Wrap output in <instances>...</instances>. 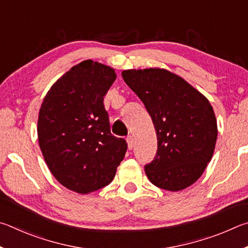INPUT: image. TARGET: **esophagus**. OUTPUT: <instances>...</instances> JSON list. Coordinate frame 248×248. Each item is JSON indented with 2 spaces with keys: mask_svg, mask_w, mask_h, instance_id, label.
<instances>
[{
  "mask_svg": "<svg viewBox=\"0 0 248 248\" xmlns=\"http://www.w3.org/2000/svg\"><path fill=\"white\" fill-rule=\"evenodd\" d=\"M126 141H127L128 149H133V147H134V138H133V136H131V135L127 136Z\"/></svg>",
  "mask_w": 248,
  "mask_h": 248,
  "instance_id": "1",
  "label": "esophagus"
}]
</instances>
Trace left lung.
<instances>
[{
	"label": "left lung",
	"instance_id": "left-lung-1",
	"mask_svg": "<svg viewBox=\"0 0 248 248\" xmlns=\"http://www.w3.org/2000/svg\"><path fill=\"white\" fill-rule=\"evenodd\" d=\"M122 77L145 104L157 134V155L145 166L147 177L170 192L193 185L210 162L218 137L209 100L164 68L127 69Z\"/></svg>",
	"mask_w": 248,
	"mask_h": 248
}]
</instances>
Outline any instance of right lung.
I'll return each mask as SVG.
<instances>
[{
    "instance_id": "obj_1",
    "label": "right lung",
    "mask_w": 248,
    "mask_h": 248,
    "mask_svg": "<svg viewBox=\"0 0 248 248\" xmlns=\"http://www.w3.org/2000/svg\"><path fill=\"white\" fill-rule=\"evenodd\" d=\"M114 68L82 61L56 80L43 98L38 140L52 174L64 187L89 194L108 185L127 144L113 136L103 97Z\"/></svg>"
}]
</instances>
